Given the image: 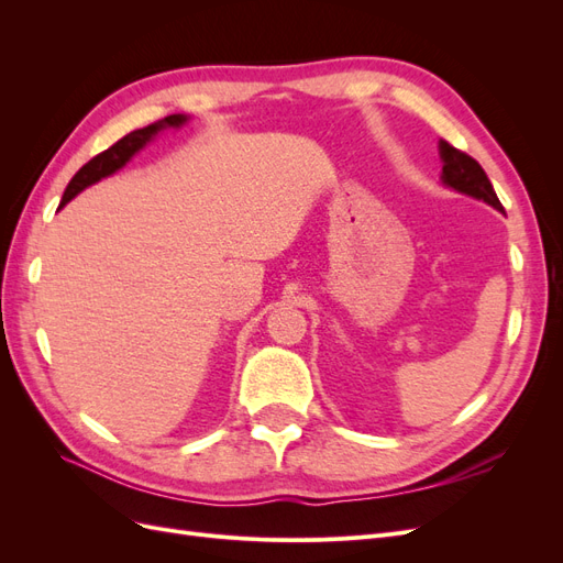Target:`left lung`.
I'll return each instance as SVG.
<instances>
[{"mask_svg":"<svg viewBox=\"0 0 563 563\" xmlns=\"http://www.w3.org/2000/svg\"><path fill=\"white\" fill-rule=\"evenodd\" d=\"M439 157H441V162H444V166H441V183L460 195L479 199L496 211L505 213L503 203H500L496 190H493V185H490L484 168L479 166V162L465 155V152L455 150L446 141H439Z\"/></svg>","mask_w":563,"mask_h":563,"instance_id":"8db88e82","label":"left lung"}]
</instances>
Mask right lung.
<instances>
[{
  "mask_svg": "<svg viewBox=\"0 0 563 563\" xmlns=\"http://www.w3.org/2000/svg\"><path fill=\"white\" fill-rule=\"evenodd\" d=\"M187 122H190V117H187V114H168V117L159 119V122H155V124H150L145 129H135L129 135H124L122 141H117L112 147H108L106 152H100V155H96L91 162H87V164L79 168V172L73 176V180L67 183L58 209H63L65 203L70 201V199H75L81 190H87L89 185L117 174L119 168H124L135 155H139V152L147 143H152V141L157 139L159 131H164V129H180Z\"/></svg>",
  "mask_w": 563,
  "mask_h": 563,
  "instance_id": "add662e5",
  "label": "right lung"
}]
</instances>
